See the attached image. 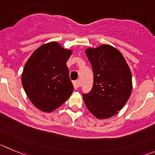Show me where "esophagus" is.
Returning <instances> with one entry per match:
<instances>
[{"label":"esophagus","instance_id":"1","mask_svg":"<svg viewBox=\"0 0 155 155\" xmlns=\"http://www.w3.org/2000/svg\"><path fill=\"white\" fill-rule=\"evenodd\" d=\"M73 85H74V87L75 89H78V88L80 87L81 83L79 81H75L73 82Z\"/></svg>","mask_w":155,"mask_h":155}]
</instances>
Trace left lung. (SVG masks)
Here are the masks:
<instances>
[{"label":"left lung","mask_w":155,"mask_h":155,"mask_svg":"<svg viewBox=\"0 0 155 155\" xmlns=\"http://www.w3.org/2000/svg\"><path fill=\"white\" fill-rule=\"evenodd\" d=\"M94 72L91 91L83 94L88 110L98 119L114 116L124 107L132 89V74L123 54L103 45L85 51Z\"/></svg>","instance_id":"left-lung-1"}]
</instances>
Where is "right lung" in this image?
<instances>
[{
	"label": "right lung",
	"mask_w": 155,
	"mask_h": 155,
	"mask_svg": "<svg viewBox=\"0 0 155 155\" xmlns=\"http://www.w3.org/2000/svg\"><path fill=\"white\" fill-rule=\"evenodd\" d=\"M71 51L57 42L38 48L25 64L22 84L31 102L39 110L51 112L71 95L74 87L66 65Z\"/></svg>",
	"instance_id": "1"
}]
</instances>
